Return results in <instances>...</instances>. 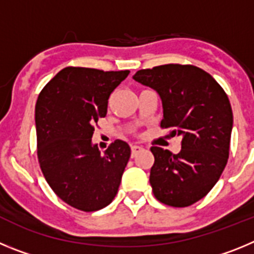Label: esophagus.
Returning <instances> with one entry per match:
<instances>
[{
  "label": "esophagus",
  "instance_id": "34e87169",
  "mask_svg": "<svg viewBox=\"0 0 254 254\" xmlns=\"http://www.w3.org/2000/svg\"><path fill=\"white\" fill-rule=\"evenodd\" d=\"M142 147L141 146H137V145H133V146L131 147V155H132V158H134V156H136V155L138 154V152H141L142 151Z\"/></svg>",
  "mask_w": 254,
  "mask_h": 254
}]
</instances>
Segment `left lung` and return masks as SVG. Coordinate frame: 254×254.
<instances>
[{
    "instance_id": "8db88e82",
    "label": "left lung",
    "mask_w": 254,
    "mask_h": 254,
    "mask_svg": "<svg viewBox=\"0 0 254 254\" xmlns=\"http://www.w3.org/2000/svg\"><path fill=\"white\" fill-rule=\"evenodd\" d=\"M163 103L161 128L182 136V150L152 146L150 185L155 198L173 207L193 205L212 190L229 158L232 105L210 73L192 64H163L133 75Z\"/></svg>"
}]
</instances>
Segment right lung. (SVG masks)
Segmentation results:
<instances>
[{
    "label": "right lung",
    "mask_w": 254,
    "mask_h": 254,
    "mask_svg": "<svg viewBox=\"0 0 254 254\" xmlns=\"http://www.w3.org/2000/svg\"><path fill=\"white\" fill-rule=\"evenodd\" d=\"M129 71L66 67L43 87L35 104L38 160L49 187L67 205L91 212L113 201L131 156L116 140L100 152L94 126Z\"/></svg>",
    "instance_id": "1"
}]
</instances>
